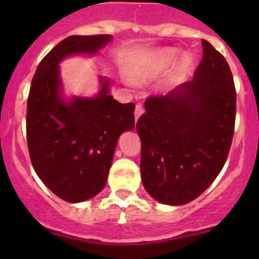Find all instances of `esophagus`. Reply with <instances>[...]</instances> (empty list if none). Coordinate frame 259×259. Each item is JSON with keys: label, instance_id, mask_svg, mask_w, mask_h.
<instances>
[{"label": "esophagus", "instance_id": "esophagus-1", "mask_svg": "<svg viewBox=\"0 0 259 259\" xmlns=\"http://www.w3.org/2000/svg\"><path fill=\"white\" fill-rule=\"evenodd\" d=\"M143 113H144V107H143V105H140V104H137L136 105V109H135V120H139V118H140L141 115H143Z\"/></svg>", "mask_w": 259, "mask_h": 259}]
</instances>
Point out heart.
<instances>
[{"instance_id":"obj_1","label":"heart","mask_w":259,"mask_h":259,"mask_svg":"<svg viewBox=\"0 0 259 259\" xmlns=\"http://www.w3.org/2000/svg\"><path fill=\"white\" fill-rule=\"evenodd\" d=\"M176 56H178V53L175 50H166V52L159 53L157 56L145 59L135 68L132 79L137 83H143V81H148V80L161 75L162 72H164L167 68L170 67L171 63L175 61Z\"/></svg>"}]
</instances>
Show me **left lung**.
<instances>
[{
  "mask_svg": "<svg viewBox=\"0 0 259 259\" xmlns=\"http://www.w3.org/2000/svg\"><path fill=\"white\" fill-rule=\"evenodd\" d=\"M193 79L166 96L146 98L145 114L136 124L144 188L164 205H184L206 191L223 168L232 143V72L206 40Z\"/></svg>",
  "mask_w": 259,
  "mask_h": 259,
  "instance_id": "left-lung-1",
  "label": "left lung"
}]
</instances>
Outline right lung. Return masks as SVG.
<instances>
[{
	"instance_id": "add662e5",
	"label": "right lung",
	"mask_w": 259,
	"mask_h": 259,
	"mask_svg": "<svg viewBox=\"0 0 259 259\" xmlns=\"http://www.w3.org/2000/svg\"><path fill=\"white\" fill-rule=\"evenodd\" d=\"M111 35L70 36L37 66L27 101L29 157L42 183L67 202H83L105 188L119 136L135 125V104L110 95L100 79L93 97L63 95L59 63L70 56H96Z\"/></svg>"
}]
</instances>
